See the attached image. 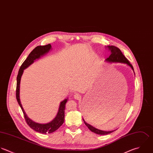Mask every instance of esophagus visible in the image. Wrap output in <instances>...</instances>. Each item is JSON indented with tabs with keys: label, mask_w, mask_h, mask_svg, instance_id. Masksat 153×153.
<instances>
[{
	"label": "esophagus",
	"mask_w": 153,
	"mask_h": 153,
	"mask_svg": "<svg viewBox=\"0 0 153 153\" xmlns=\"http://www.w3.org/2000/svg\"><path fill=\"white\" fill-rule=\"evenodd\" d=\"M74 97L75 99L76 100H79L81 99V96L79 94H75L74 96Z\"/></svg>",
	"instance_id": "1"
}]
</instances>
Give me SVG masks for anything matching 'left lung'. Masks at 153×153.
Returning <instances> with one entry per match:
<instances>
[{
    "label": "left lung",
    "instance_id": "1",
    "mask_svg": "<svg viewBox=\"0 0 153 153\" xmlns=\"http://www.w3.org/2000/svg\"><path fill=\"white\" fill-rule=\"evenodd\" d=\"M106 48L110 52V55L108 57H107L105 59V62H108V63H121L126 64L128 66H129L134 72V68H133L132 65L129 63L128 60L124 56V55L122 54V51H120V50L119 49H118L117 48L113 46H108L106 47ZM134 74H135V72H134ZM82 119L84 120V123L88 128V129L91 132H94L97 134L104 135H107V134H110L115 131V130L109 131H102V130L94 128L90 124L87 123L83 118H82Z\"/></svg>",
    "mask_w": 153,
    "mask_h": 153
}]
</instances>
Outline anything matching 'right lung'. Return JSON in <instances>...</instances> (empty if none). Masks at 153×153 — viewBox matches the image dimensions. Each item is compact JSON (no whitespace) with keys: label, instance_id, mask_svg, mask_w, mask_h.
Wrapping results in <instances>:
<instances>
[{"label":"right lung","instance_id":"right-lung-1","mask_svg":"<svg viewBox=\"0 0 153 153\" xmlns=\"http://www.w3.org/2000/svg\"><path fill=\"white\" fill-rule=\"evenodd\" d=\"M51 50V45L49 44L46 46H39L36 47L33 51H31L28 56L27 57L25 60L23 62L22 65L21 66L19 70L18 71V74L16 78V97L18 102L21 107L22 112L24 113V116L25 119L27 123V124L30 126L31 128L34 130L36 132H38L41 134H51L55 131H56L64 122L65 119V104L68 101V98L63 100L62 102H60L58 112L56 116V117L51 121L47 123H37L30 118H29L27 114L25 113L22 105L21 104L20 97H19V91H20V82L21 76L23 74L24 70L27 68L29 66L33 64L35 60L40 59L42 56L47 54L49 51Z\"/></svg>","mask_w":153,"mask_h":153}]
</instances>
